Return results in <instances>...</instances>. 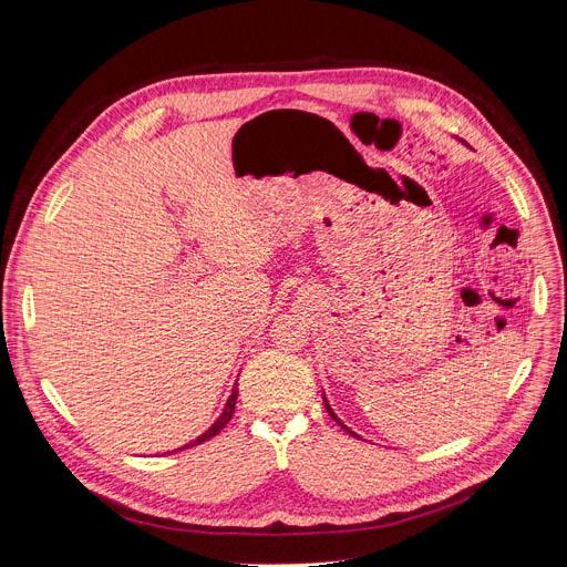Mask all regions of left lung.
<instances>
[{"mask_svg": "<svg viewBox=\"0 0 567 567\" xmlns=\"http://www.w3.org/2000/svg\"><path fill=\"white\" fill-rule=\"evenodd\" d=\"M323 404H326V409H329V413H331V419H333V421H338V415H336V413H333V411H331V406H329V402H326V400H323ZM338 425H342V423H340V421H338ZM342 430H347V427H344V425H342ZM347 432H349V434H353V432H351V430H347ZM353 436H355V434H353Z\"/></svg>", "mask_w": 567, "mask_h": 567, "instance_id": "8db88e82", "label": "left lung"}]
</instances>
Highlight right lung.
<instances>
[{"label": "right lung", "mask_w": 567, "mask_h": 567, "mask_svg": "<svg viewBox=\"0 0 567 567\" xmlns=\"http://www.w3.org/2000/svg\"><path fill=\"white\" fill-rule=\"evenodd\" d=\"M236 395H238V389H236V385H234V389H231V395H229V400H227V404H225V411H223V415H220V419L212 425V427H208L202 436H197L193 443H188V445H184V449H178V451H186V449H193V445H199V443H204V441H208V439H214L229 421H231V415H234V406H236Z\"/></svg>", "instance_id": "right-lung-1"}]
</instances>
